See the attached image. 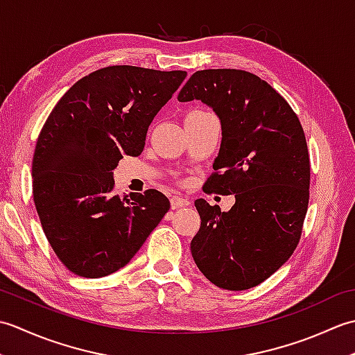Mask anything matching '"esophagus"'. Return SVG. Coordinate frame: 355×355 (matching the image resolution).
Returning <instances> with one entry per match:
<instances>
[{"instance_id":"obj_1","label":"esophagus","mask_w":355,"mask_h":355,"mask_svg":"<svg viewBox=\"0 0 355 355\" xmlns=\"http://www.w3.org/2000/svg\"><path fill=\"white\" fill-rule=\"evenodd\" d=\"M191 201L184 198V197H180V195H173V197L171 198V206L172 209H180V207H186L189 206Z\"/></svg>"}]
</instances>
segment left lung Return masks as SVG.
Returning a JSON list of instances; mask_svg holds the SVG:
<instances>
[{
    "instance_id": "left-lung-1",
    "label": "left lung",
    "mask_w": 355,
    "mask_h": 355,
    "mask_svg": "<svg viewBox=\"0 0 355 355\" xmlns=\"http://www.w3.org/2000/svg\"><path fill=\"white\" fill-rule=\"evenodd\" d=\"M201 101L221 122L216 171L206 192L235 195L229 212L195 201L201 225L192 258L210 282L239 291L259 285L296 248L310 198V157L297 116L253 73H193L178 102Z\"/></svg>"
}]
</instances>
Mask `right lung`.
<instances>
[{
	"label": "right lung",
	"mask_w": 355,
	"mask_h": 355,
	"mask_svg": "<svg viewBox=\"0 0 355 355\" xmlns=\"http://www.w3.org/2000/svg\"><path fill=\"white\" fill-rule=\"evenodd\" d=\"M187 76L112 65L78 80L53 108L32 163L33 201L45 236L64 266L82 277L125 267L171 207L149 189L112 193L123 155H140L157 112Z\"/></svg>",
	"instance_id": "1"
}]
</instances>
